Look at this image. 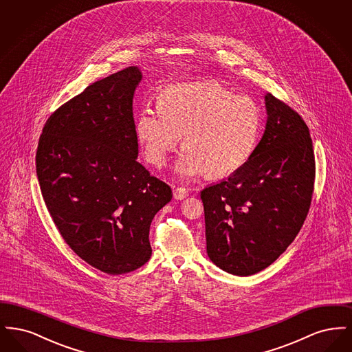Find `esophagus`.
Listing matches in <instances>:
<instances>
[{"instance_id":"esophagus-1","label":"esophagus","mask_w":352,"mask_h":352,"mask_svg":"<svg viewBox=\"0 0 352 352\" xmlns=\"http://www.w3.org/2000/svg\"><path fill=\"white\" fill-rule=\"evenodd\" d=\"M187 195H188V191L184 187H177L174 190V199L177 201H182Z\"/></svg>"}]
</instances>
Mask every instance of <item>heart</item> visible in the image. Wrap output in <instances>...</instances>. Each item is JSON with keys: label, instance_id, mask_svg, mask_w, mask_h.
Segmentation results:
<instances>
[{"label": "heart", "instance_id": "heart-1", "mask_svg": "<svg viewBox=\"0 0 352 352\" xmlns=\"http://www.w3.org/2000/svg\"><path fill=\"white\" fill-rule=\"evenodd\" d=\"M261 111L248 96L218 82L182 84L166 89L160 105L137 121V137L151 165L161 168L182 135L175 173L184 179L221 178L243 168L256 149Z\"/></svg>", "mask_w": 352, "mask_h": 352}]
</instances>
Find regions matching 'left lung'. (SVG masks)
Wrapping results in <instances>:
<instances>
[{"mask_svg": "<svg viewBox=\"0 0 352 352\" xmlns=\"http://www.w3.org/2000/svg\"><path fill=\"white\" fill-rule=\"evenodd\" d=\"M264 100L265 131L248 162L201 192L207 254L234 276L268 268L286 251L307 217L314 190L307 125L284 101L270 94Z\"/></svg>", "mask_w": 352, "mask_h": 352, "instance_id": "1", "label": "left lung"}]
</instances>
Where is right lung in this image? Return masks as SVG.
Masks as SVG:
<instances>
[{"label": "right lung", "instance_id": "obj_1", "mask_svg": "<svg viewBox=\"0 0 352 352\" xmlns=\"http://www.w3.org/2000/svg\"><path fill=\"white\" fill-rule=\"evenodd\" d=\"M137 66L88 85L58 108L42 131L36 177L56 228L82 260L108 274L151 256L154 215L171 188L137 162L133 96Z\"/></svg>", "mask_w": 352, "mask_h": 352}]
</instances>
